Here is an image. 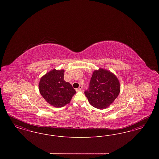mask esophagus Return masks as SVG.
<instances>
[{
	"label": "esophagus",
	"mask_w": 159,
	"mask_h": 159,
	"mask_svg": "<svg viewBox=\"0 0 159 159\" xmlns=\"http://www.w3.org/2000/svg\"><path fill=\"white\" fill-rule=\"evenodd\" d=\"M82 89V86H80L78 88L76 89V91H77V92H78V91H81Z\"/></svg>",
	"instance_id": "obj_1"
}]
</instances>
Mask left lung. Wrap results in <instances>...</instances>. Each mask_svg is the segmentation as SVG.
<instances>
[{
    "label": "left lung",
    "instance_id": "left-lung-1",
    "mask_svg": "<svg viewBox=\"0 0 159 159\" xmlns=\"http://www.w3.org/2000/svg\"><path fill=\"white\" fill-rule=\"evenodd\" d=\"M120 83L113 73L103 68L95 70L91 77L89 88L84 95L91 106L98 109H105L118 97Z\"/></svg>",
    "mask_w": 159,
    "mask_h": 159
}]
</instances>
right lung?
I'll list each match as a JSON object with an SVG mask.
<instances>
[{"instance_id":"obj_1","label":"right lung","mask_w":159,"mask_h":159,"mask_svg":"<svg viewBox=\"0 0 159 159\" xmlns=\"http://www.w3.org/2000/svg\"><path fill=\"white\" fill-rule=\"evenodd\" d=\"M64 70L53 69L42 76L39 83L41 95L50 105L57 108L70 103L76 91L64 80Z\"/></svg>"}]
</instances>
